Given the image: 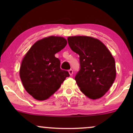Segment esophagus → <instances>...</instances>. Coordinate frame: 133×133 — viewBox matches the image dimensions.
Here are the masks:
<instances>
[{
  "instance_id": "1",
  "label": "esophagus",
  "mask_w": 133,
  "mask_h": 133,
  "mask_svg": "<svg viewBox=\"0 0 133 133\" xmlns=\"http://www.w3.org/2000/svg\"><path fill=\"white\" fill-rule=\"evenodd\" d=\"M69 73L70 76H72V74H73V71H72V69L69 70Z\"/></svg>"
}]
</instances>
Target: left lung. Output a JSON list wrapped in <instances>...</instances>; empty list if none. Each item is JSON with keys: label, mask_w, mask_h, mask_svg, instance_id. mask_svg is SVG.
Instances as JSON below:
<instances>
[{"label": "left lung", "mask_w": 133, "mask_h": 133, "mask_svg": "<svg viewBox=\"0 0 133 133\" xmlns=\"http://www.w3.org/2000/svg\"><path fill=\"white\" fill-rule=\"evenodd\" d=\"M72 51L79 55L80 70L75 80L81 91L91 99L108 92L115 80V61L101 41L88 36L68 38Z\"/></svg>", "instance_id": "1"}]
</instances>
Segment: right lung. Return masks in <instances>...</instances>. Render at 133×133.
Returning <instances> with one entry per match:
<instances>
[{
  "label": "right lung",
  "mask_w": 133,
  "mask_h": 133,
  "mask_svg": "<svg viewBox=\"0 0 133 133\" xmlns=\"http://www.w3.org/2000/svg\"><path fill=\"white\" fill-rule=\"evenodd\" d=\"M67 44L62 37L49 36L37 41L23 58L20 68L22 84L34 99L44 101L57 91L69 74L60 68L55 54Z\"/></svg>",
  "instance_id": "obj_1"
}]
</instances>
